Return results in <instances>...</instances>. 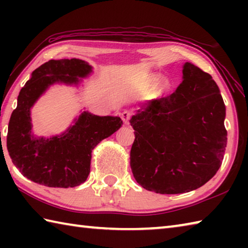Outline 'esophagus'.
Segmentation results:
<instances>
[{"label": "esophagus", "instance_id": "1", "mask_svg": "<svg viewBox=\"0 0 248 248\" xmlns=\"http://www.w3.org/2000/svg\"><path fill=\"white\" fill-rule=\"evenodd\" d=\"M131 116H132V114L128 110H124L123 114H121V119H123L124 124H129L130 119H131Z\"/></svg>", "mask_w": 248, "mask_h": 248}]
</instances>
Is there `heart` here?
<instances>
[{
    "instance_id": "b5f03b06",
    "label": "heart",
    "mask_w": 248,
    "mask_h": 248,
    "mask_svg": "<svg viewBox=\"0 0 248 248\" xmlns=\"http://www.w3.org/2000/svg\"><path fill=\"white\" fill-rule=\"evenodd\" d=\"M169 81H167V79H162L161 82H159V87H161L162 90H167L169 89Z\"/></svg>"
}]
</instances>
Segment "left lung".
Wrapping results in <instances>:
<instances>
[{
    "instance_id": "8db88e82",
    "label": "left lung",
    "mask_w": 248,
    "mask_h": 248,
    "mask_svg": "<svg viewBox=\"0 0 248 248\" xmlns=\"http://www.w3.org/2000/svg\"><path fill=\"white\" fill-rule=\"evenodd\" d=\"M225 106L209 73L186 62L173 94L143 105L130 124V166L137 183L156 194L195 190L216 175L224 156Z\"/></svg>"
}]
</instances>
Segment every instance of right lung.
Wrapping results in <instances>:
<instances>
[{
	"instance_id": "add662e5",
	"label": "right lung",
	"mask_w": 248,
	"mask_h": 248,
	"mask_svg": "<svg viewBox=\"0 0 248 248\" xmlns=\"http://www.w3.org/2000/svg\"><path fill=\"white\" fill-rule=\"evenodd\" d=\"M92 66L79 59L50 60L31 74L19 92L17 107L12 112L6 145L13 164L31 182L47 187L69 188L89 177L92 151L118 130L119 117L96 116L83 111L75 124L60 136L36 138L31 133V108L50 85H78Z\"/></svg>"
}]
</instances>
